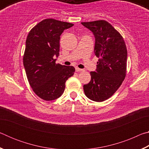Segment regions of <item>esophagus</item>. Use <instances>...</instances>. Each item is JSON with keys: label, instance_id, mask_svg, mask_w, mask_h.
Instances as JSON below:
<instances>
[{"label": "esophagus", "instance_id": "34e87169", "mask_svg": "<svg viewBox=\"0 0 149 149\" xmlns=\"http://www.w3.org/2000/svg\"><path fill=\"white\" fill-rule=\"evenodd\" d=\"M75 71H76L77 72H79L84 71V70H83V69H80V68H75Z\"/></svg>", "mask_w": 149, "mask_h": 149}]
</instances>
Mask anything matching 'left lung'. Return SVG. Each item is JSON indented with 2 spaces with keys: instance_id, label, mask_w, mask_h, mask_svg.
I'll return each mask as SVG.
<instances>
[{
  "instance_id": "1",
  "label": "left lung",
  "mask_w": 149,
  "mask_h": 149,
  "mask_svg": "<svg viewBox=\"0 0 149 149\" xmlns=\"http://www.w3.org/2000/svg\"><path fill=\"white\" fill-rule=\"evenodd\" d=\"M95 38L94 52L99 58L96 72H91L85 95L95 102L109 99L122 85L127 70V48L121 34L105 20L81 22Z\"/></svg>"
}]
</instances>
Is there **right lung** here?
<instances>
[{
    "mask_svg": "<svg viewBox=\"0 0 149 149\" xmlns=\"http://www.w3.org/2000/svg\"><path fill=\"white\" fill-rule=\"evenodd\" d=\"M74 24L52 18L33 27L27 35L23 62L29 84L39 97L47 101L59 98L65 81L74 74L73 66L56 64L60 35Z\"/></svg>",
    "mask_w": 149,
    "mask_h": 149,
    "instance_id": "obj_1",
    "label": "right lung"
}]
</instances>
